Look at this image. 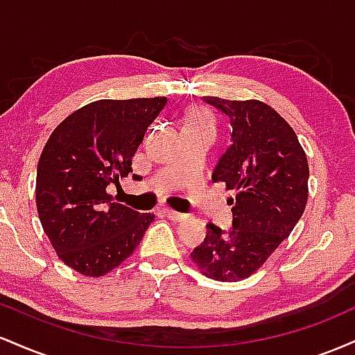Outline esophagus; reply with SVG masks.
Instances as JSON below:
<instances>
[{
    "label": "esophagus",
    "instance_id": "esophagus-1",
    "mask_svg": "<svg viewBox=\"0 0 355 355\" xmlns=\"http://www.w3.org/2000/svg\"><path fill=\"white\" fill-rule=\"evenodd\" d=\"M164 214H165V217L173 220V222H180V220L185 218V215L180 214V211H175L172 209H164Z\"/></svg>",
    "mask_w": 355,
    "mask_h": 355
}]
</instances>
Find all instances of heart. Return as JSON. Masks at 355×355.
<instances>
[{"label":"heart","instance_id":"heart-1","mask_svg":"<svg viewBox=\"0 0 355 355\" xmlns=\"http://www.w3.org/2000/svg\"><path fill=\"white\" fill-rule=\"evenodd\" d=\"M185 125H207V126H210V118H209V115H207L205 110L195 108V110H191V112L189 113V116H187Z\"/></svg>","mask_w":355,"mask_h":355}]
</instances>
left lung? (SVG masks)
Masks as SVG:
<instances>
[{"label":"left lung","mask_w":355,"mask_h":355,"mask_svg":"<svg viewBox=\"0 0 355 355\" xmlns=\"http://www.w3.org/2000/svg\"><path fill=\"white\" fill-rule=\"evenodd\" d=\"M230 121V145L211 173L235 191L232 227L207 225L205 240L190 257L203 275L239 282L262 267L302 217L309 164L292 126L259 100L203 96Z\"/></svg>","instance_id":"8db88e82"}]
</instances>
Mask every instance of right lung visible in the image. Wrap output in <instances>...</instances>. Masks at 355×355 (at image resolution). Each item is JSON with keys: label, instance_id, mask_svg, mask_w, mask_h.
<instances>
[{"label": "right lung", "instance_id": "add662e5", "mask_svg": "<svg viewBox=\"0 0 355 355\" xmlns=\"http://www.w3.org/2000/svg\"><path fill=\"white\" fill-rule=\"evenodd\" d=\"M166 101H93L64 118L44 145L36 170L40 222L60 259L81 275L120 266L153 222V214L113 202L107 187L133 172V155Z\"/></svg>", "mask_w": 355, "mask_h": 355}]
</instances>
